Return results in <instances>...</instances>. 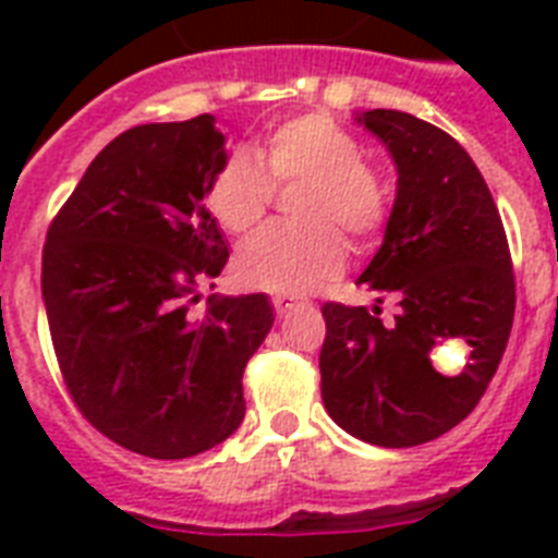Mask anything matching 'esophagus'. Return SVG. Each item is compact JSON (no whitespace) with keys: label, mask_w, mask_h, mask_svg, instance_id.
Wrapping results in <instances>:
<instances>
[{"label":"esophagus","mask_w":558,"mask_h":558,"mask_svg":"<svg viewBox=\"0 0 558 558\" xmlns=\"http://www.w3.org/2000/svg\"><path fill=\"white\" fill-rule=\"evenodd\" d=\"M271 304H275V313L287 315V313H292L295 306H301V301H298V298H292V295H275V298H271Z\"/></svg>","instance_id":"1"}]
</instances>
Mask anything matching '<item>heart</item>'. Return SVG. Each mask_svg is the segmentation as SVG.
Returning <instances> with one entry per match:
<instances>
[{
	"mask_svg": "<svg viewBox=\"0 0 558 558\" xmlns=\"http://www.w3.org/2000/svg\"><path fill=\"white\" fill-rule=\"evenodd\" d=\"M304 182L295 217L304 226H269L248 236L234 257L243 287L301 295L344 266V240H367L385 222V185L362 161V144L324 112L271 126L263 144L234 153L208 187V208L231 234L254 228L269 210L275 185Z\"/></svg>",
	"mask_w": 558,
	"mask_h": 558,
	"instance_id": "1",
	"label": "heart"
}]
</instances>
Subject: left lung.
Segmentation results:
<instances>
[{"mask_svg":"<svg viewBox=\"0 0 558 558\" xmlns=\"http://www.w3.org/2000/svg\"><path fill=\"white\" fill-rule=\"evenodd\" d=\"M356 121L397 165L385 240L359 283L393 295L399 310L381 324L379 306H322V399L359 440L408 449L454 428L481 402L510 339L515 278L493 193L449 133L397 109ZM442 340L470 348L454 377L430 365Z\"/></svg>","mask_w":558,"mask_h":558,"instance_id":"obj_1","label":"left lung"}]
</instances>
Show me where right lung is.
Wrapping results in <instances>:
<instances>
[{
    "label": "right lung",
    "instance_id": "add662e5",
    "mask_svg": "<svg viewBox=\"0 0 558 558\" xmlns=\"http://www.w3.org/2000/svg\"><path fill=\"white\" fill-rule=\"evenodd\" d=\"M228 161L217 118L126 130L95 156L48 228L43 301L65 388L100 434L156 460L240 428L243 371L275 324L266 295L199 289L228 260L205 208Z\"/></svg>",
    "mask_w": 558,
    "mask_h": 558
}]
</instances>
